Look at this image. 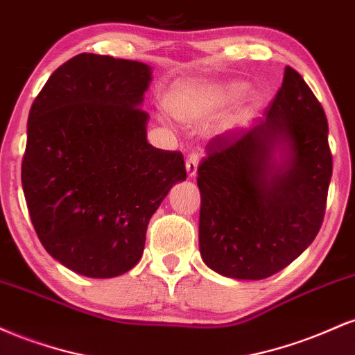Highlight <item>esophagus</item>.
Listing matches in <instances>:
<instances>
[{"label": "esophagus", "mask_w": 355, "mask_h": 355, "mask_svg": "<svg viewBox=\"0 0 355 355\" xmlns=\"http://www.w3.org/2000/svg\"><path fill=\"white\" fill-rule=\"evenodd\" d=\"M185 168H187V175H189L190 178H193L195 175H197V168H198V155L197 153H190L189 155V158H187Z\"/></svg>", "instance_id": "obj_1"}]
</instances>
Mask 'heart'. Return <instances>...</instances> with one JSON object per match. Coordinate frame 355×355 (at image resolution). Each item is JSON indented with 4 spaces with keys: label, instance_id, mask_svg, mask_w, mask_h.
I'll use <instances>...</instances> for the list:
<instances>
[{
    "label": "heart",
    "instance_id": "obj_1",
    "mask_svg": "<svg viewBox=\"0 0 355 355\" xmlns=\"http://www.w3.org/2000/svg\"><path fill=\"white\" fill-rule=\"evenodd\" d=\"M245 89V85L239 81L223 83H191L172 89L166 96V108L175 120L185 126H200L211 116L235 100ZM260 103L259 95L247 98V110H254Z\"/></svg>",
    "mask_w": 355,
    "mask_h": 355
}]
</instances>
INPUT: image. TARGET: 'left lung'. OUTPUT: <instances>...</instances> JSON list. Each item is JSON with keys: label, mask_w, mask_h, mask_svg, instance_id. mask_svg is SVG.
Instances as JSON below:
<instances>
[{"label": "left lung", "mask_w": 355, "mask_h": 355, "mask_svg": "<svg viewBox=\"0 0 355 355\" xmlns=\"http://www.w3.org/2000/svg\"><path fill=\"white\" fill-rule=\"evenodd\" d=\"M324 108L294 68L248 130L223 133L198 165L203 262L260 280L292 263L319 234L332 177ZM279 149L284 158L277 162Z\"/></svg>", "instance_id": "1"}]
</instances>
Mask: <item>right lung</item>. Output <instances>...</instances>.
Here are the masks:
<instances>
[{"label": "right lung", "instance_id": "add662e5", "mask_svg": "<svg viewBox=\"0 0 355 355\" xmlns=\"http://www.w3.org/2000/svg\"><path fill=\"white\" fill-rule=\"evenodd\" d=\"M150 70L81 53L31 105L21 164L28 211L44 250L80 275L110 279L135 267L150 218L187 178L180 152L146 141L140 105Z\"/></svg>", "mask_w": 355, "mask_h": 355}]
</instances>
